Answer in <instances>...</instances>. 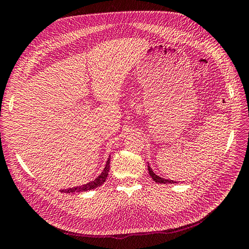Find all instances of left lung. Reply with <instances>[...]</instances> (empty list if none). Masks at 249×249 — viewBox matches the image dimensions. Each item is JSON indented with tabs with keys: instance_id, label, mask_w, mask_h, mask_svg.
<instances>
[{
	"instance_id": "1",
	"label": "left lung",
	"mask_w": 249,
	"mask_h": 249,
	"mask_svg": "<svg viewBox=\"0 0 249 249\" xmlns=\"http://www.w3.org/2000/svg\"><path fill=\"white\" fill-rule=\"evenodd\" d=\"M148 172H149V176L152 177V179H153L155 182H157V183H161V184H168V183H176L175 181L165 180V179H162V178L156 176V175H155V173H154V171L152 170V168L149 167V166H148Z\"/></svg>"
}]
</instances>
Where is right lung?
Listing matches in <instances>:
<instances>
[{"instance_id":"add662e5","label":"right lung","mask_w":249,"mask_h":249,"mask_svg":"<svg viewBox=\"0 0 249 249\" xmlns=\"http://www.w3.org/2000/svg\"><path fill=\"white\" fill-rule=\"evenodd\" d=\"M109 161H110V158H108V160H107L104 170H103V172L96 178L94 181L89 182L88 184H84V185H81V186H76V187H71V189L62 190L60 192H63V193H77V192H86V191H90V190H93V189H96V187L102 185L103 183L105 182L107 176H108V172H109Z\"/></svg>"}]
</instances>
